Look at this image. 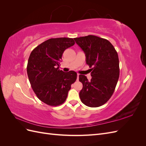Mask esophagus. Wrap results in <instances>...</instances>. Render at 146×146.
Instances as JSON below:
<instances>
[{"mask_svg":"<svg viewBox=\"0 0 146 146\" xmlns=\"http://www.w3.org/2000/svg\"><path fill=\"white\" fill-rule=\"evenodd\" d=\"M78 78H79V74H77V80H78Z\"/></svg>","mask_w":146,"mask_h":146,"instance_id":"1","label":"esophagus"}]
</instances>
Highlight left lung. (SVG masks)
Here are the masks:
<instances>
[{
  "instance_id": "obj_1",
  "label": "left lung",
  "mask_w": 146,
  "mask_h": 146,
  "mask_svg": "<svg viewBox=\"0 0 146 146\" xmlns=\"http://www.w3.org/2000/svg\"><path fill=\"white\" fill-rule=\"evenodd\" d=\"M85 52L86 63L91 68L89 81L80 74L83 88L79 92L82 102L90 107H99L111 98L119 77L118 55L107 39L94 35L74 38Z\"/></svg>"
}]
</instances>
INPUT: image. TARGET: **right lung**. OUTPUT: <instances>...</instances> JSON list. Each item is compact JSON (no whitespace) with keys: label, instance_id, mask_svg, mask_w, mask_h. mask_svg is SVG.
Listing matches in <instances>:
<instances>
[{"label":"right lung","instance_id":"add662e5","mask_svg":"<svg viewBox=\"0 0 146 146\" xmlns=\"http://www.w3.org/2000/svg\"><path fill=\"white\" fill-rule=\"evenodd\" d=\"M72 38H50L31 52L27 72L31 86L37 98L50 106H58L67 98L77 73L59 69L64 51L74 45Z\"/></svg>","mask_w":146,"mask_h":146}]
</instances>
